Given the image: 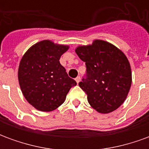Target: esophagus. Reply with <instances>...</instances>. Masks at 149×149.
<instances>
[{
	"instance_id": "esophagus-1",
	"label": "esophagus",
	"mask_w": 149,
	"mask_h": 149,
	"mask_svg": "<svg viewBox=\"0 0 149 149\" xmlns=\"http://www.w3.org/2000/svg\"><path fill=\"white\" fill-rule=\"evenodd\" d=\"M75 81H77V83L78 84V83H79V82L81 81V77H77L75 79Z\"/></svg>"
}]
</instances>
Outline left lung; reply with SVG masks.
Instances as JSON below:
<instances>
[{
  "label": "left lung",
  "mask_w": 149,
  "mask_h": 149,
  "mask_svg": "<svg viewBox=\"0 0 149 149\" xmlns=\"http://www.w3.org/2000/svg\"><path fill=\"white\" fill-rule=\"evenodd\" d=\"M85 62L86 75L79 86L87 94L91 106L109 113L124 103L132 84L130 64L125 53L112 44L95 40L91 45L76 49Z\"/></svg>",
  "instance_id": "obj_1"
}]
</instances>
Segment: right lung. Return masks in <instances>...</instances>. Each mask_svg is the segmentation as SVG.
I'll return each mask as SVG.
<instances>
[{
	"mask_svg": "<svg viewBox=\"0 0 149 149\" xmlns=\"http://www.w3.org/2000/svg\"><path fill=\"white\" fill-rule=\"evenodd\" d=\"M68 46L49 40L35 44L24 53L18 68L20 87L31 105L42 112H51L64 103L77 82L68 76L59 60Z\"/></svg>",
	"mask_w": 149,
	"mask_h": 149,
	"instance_id": "1",
	"label": "right lung"
}]
</instances>
